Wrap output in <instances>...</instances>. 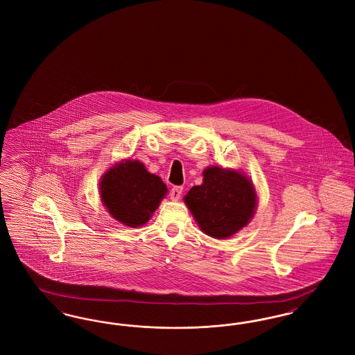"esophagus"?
<instances>
[{
	"mask_svg": "<svg viewBox=\"0 0 355 355\" xmlns=\"http://www.w3.org/2000/svg\"><path fill=\"white\" fill-rule=\"evenodd\" d=\"M181 194H182V187L181 186H174L170 190V200L171 201H178L181 198Z\"/></svg>",
	"mask_w": 355,
	"mask_h": 355,
	"instance_id": "1",
	"label": "esophagus"
}]
</instances>
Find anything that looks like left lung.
I'll use <instances>...</instances> for the list:
<instances>
[{
	"label": "left lung",
	"mask_w": 355,
	"mask_h": 355,
	"mask_svg": "<svg viewBox=\"0 0 355 355\" xmlns=\"http://www.w3.org/2000/svg\"><path fill=\"white\" fill-rule=\"evenodd\" d=\"M201 185L193 186L185 197L187 209L206 236L226 239L253 220L258 197L253 181L242 171L209 166Z\"/></svg>",
	"instance_id": "8db88e82"
}]
</instances>
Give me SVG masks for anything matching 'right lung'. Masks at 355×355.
<instances>
[{
	"instance_id": "1",
	"label": "right lung",
	"mask_w": 355,
	"mask_h": 355,
	"mask_svg": "<svg viewBox=\"0 0 355 355\" xmlns=\"http://www.w3.org/2000/svg\"><path fill=\"white\" fill-rule=\"evenodd\" d=\"M166 194L164 181L138 159L114 164L100 180L102 205L114 220L128 227L145 225Z\"/></svg>"
}]
</instances>
